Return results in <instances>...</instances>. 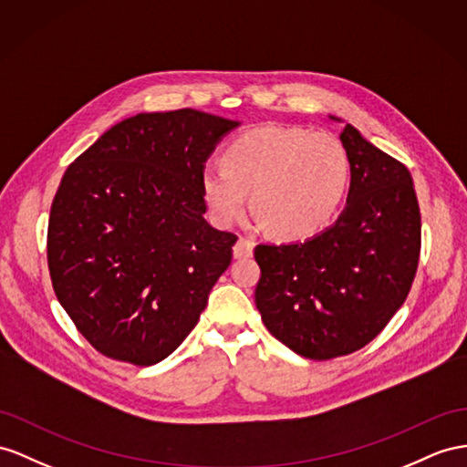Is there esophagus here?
Wrapping results in <instances>:
<instances>
[{
  "label": "esophagus",
  "instance_id": "esophagus-1",
  "mask_svg": "<svg viewBox=\"0 0 467 467\" xmlns=\"http://www.w3.org/2000/svg\"><path fill=\"white\" fill-rule=\"evenodd\" d=\"M253 253H254V243L248 241V238H244V236L238 238L236 244L233 246L234 258H250L253 256Z\"/></svg>",
  "mask_w": 467,
  "mask_h": 467
}]
</instances>
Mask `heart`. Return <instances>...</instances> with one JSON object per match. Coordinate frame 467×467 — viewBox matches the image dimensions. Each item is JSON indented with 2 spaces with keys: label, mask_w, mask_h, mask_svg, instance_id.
Wrapping results in <instances>:
<instances>
[{
  "label": "heart",
  "mask_w": 467,
  "mask_h": 467,
  "mask_svg": "<svg viewBox=\"0 0 467 467\" xmlns=\"http://www.w3.org/2000/svg\"><path fill=\"white\" fill-rule=\"evenodd\" d=\"M351 163L343 143L326 131L262 126L226 146L223 165L201 171L211 217L231 226L250 211L280 238L312 236L336 217L349 185Z\"/></svg>",
  "instance_id": "heart-1"
}]
</instances>
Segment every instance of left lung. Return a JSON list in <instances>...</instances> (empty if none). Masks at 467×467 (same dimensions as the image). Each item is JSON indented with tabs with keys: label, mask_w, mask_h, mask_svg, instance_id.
I'll return each mask as SVG.
<instances>
[{
	"label": "left lung",
	"mask_w": 467,
	"mask_h": 467,
	"mask_svg": "<svg viewBox=\"0 0 467 467\" xmlns=\"http://www.w3.org/2000/svg\"><path fill=\"white\" fill-rule=\"evenodd\" d=\"M348 207L306 243L258 244L254 302L266 329L314 361L363 349L404 304L420 258L410 171L345 124Z\"/></svg>",
	"instance_id": "8db88e82"
}]
</instances>
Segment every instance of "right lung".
I'll list each match as a JSON object with an SVG mask.
<instances>
[{
    "instance_id": "1",
    "label": "right lung",
    "mask_w": 467,
    "mask_h": 467,
    "mask_svg": "<svg viewBox=\"0 0 467 467\" xmlns=\"http://www.w3.org/2000/svg\"><path fill=\"white\" fill-rule=\"evenodd\" d=\"M236 126L193 109L138 114L68 165L47 262L57 300L104 357L150 367L197 326L236 243L202 217L201 171Z\"/></svg>"
}]
</instances>
